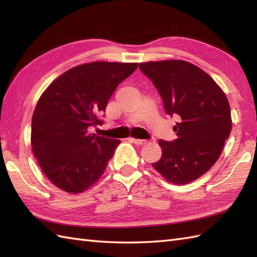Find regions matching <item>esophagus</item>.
<instances>
[{
  "label": "esophagus",
  "instance_id": "esophagus-1",
  "mask_svg": "<svg viewBox=\"0 0 257 257\" xmlns=\"http://www.w3.org/2000/svg\"><path fill=\"white\" fill-rule=\"evenodd\" d=\"M130 140H132L135 145H139V146H143V145H146V144H147V140H144V139L130 138Z\"/></svg>",
  "mask_w": 257,
  "mask_h": 257
}]
</instances>
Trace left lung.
<instances>
[{
    "mask_svg": "<svg viewBox=\"0 0 257 257\" xmlns=\"http://www.w3.org/2000/svg\"><path fill=\"white\" fill-rule=\"evenodd\" d=\"M163 100L168 114L178 116V138L159 140L162 156L152 163L169 182L185 184L210 170L232 130L227 98L204 70L184 61L139 64Z\"/></svg>",
    "mask_w": 257,
    "mask_h": 257,
    "instance_id": "8db88e82",
    "label": "left lung"
}]
</instances>
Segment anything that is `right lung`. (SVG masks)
Instances as JSON below:
<instances>
[{
	"instance_id": "1",
	"label": "right lung",
	"mask_w": 257,
	"mask_h": 257,
	"mask_svg": "<svg viewBox=\"0 0 257 257\" xmlns=\"http://www.w3.org/2000/svg\"><path fill=\"white\" fill-rule=\"evenodd\" d=\"M136 63L94 62L59 76L43 92L32 118L33 154L57 188L80 193L105 171L120 140L88 134L102 124V112Z\"/></svg>"
}]
</instances>
